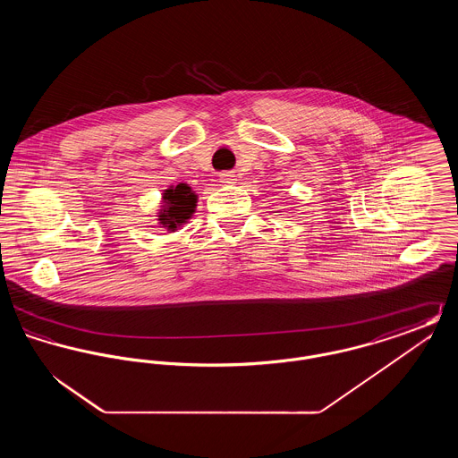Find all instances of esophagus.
<instances>
[{"instance_id":"34e87169","label":"esophagus","mask_w":458,"mask_h":458,"mask_svg":"<svg viewBox=\"0 0 458 458\" xmlns=\"http://www.w3.org/2000/svg\"><path fill=\"white\" fill-rule=\"evenodd\" d=\"M219 180L225 183V185H232V183H237V176L233 172H225V174H219Z\"/></svg>"}]
</instances>
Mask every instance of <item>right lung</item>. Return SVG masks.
Masks as SVG:
<instances>
[{
    "label": "right lung",
    "mask_w": 458,
    "mask_h": 458,
    "mask_svg": "<svg viewBox=\"0 0 458 458\" xmlns=\"http://www.w3.org/2000/svg\"><path fill=\"white\" fill-rule=\"evenodd\" d=\"M197 194L187 185L178 183L163 191L161 206L157 211V225L166 232L174 233L182 225H185L196 213Z\"/></svg>",
    "instance_id": "obj_1"
}]
</instances>
